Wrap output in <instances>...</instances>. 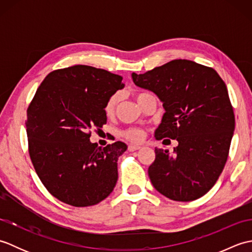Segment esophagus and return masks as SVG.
Masks as SVG:
<instances>
[{"instance_id":"34e87169","label":"esophagus","mask_w":252,"mask_h":252,"mask_svg":"<svg viewBox=\"0 0 252 252\" xmlns=\"http://www.w3.org/2000/svg\"><path fill=\"white\" fill-rule=\"evenodd\" d=\"M141 148V146L140 145H129V147H127V149H129L130 152H135V151H138V149Z\"/></svg>"}]
</instances>
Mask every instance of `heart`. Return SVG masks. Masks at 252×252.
<instances>
[{
	"mask_svg": "<svg viewBox=\"0 0 252 252\" xmlns=\"http://www.w3.org/2000/svg\"><path fill=\"white\" fill-rule=\"evenodd\" d=\"M146 94L147 93H144V92H140V93L135 94V98H136L138 104H140V101ZM119 100H120V95L114 94L112 96H110L108 100L106 101L104 110H105V114L107 116L111 117L115 115L118 104H119ZM123 136L127 138V140L133 141V142H140L143 140V137H144V131L141 129H137V127H133V129L126 130L125 132H123Z\"/></svg>",
	"mask_w": 252,
	"mask_h": 252,
	"instance_id": "obj_1",
	"label": "heart"
}]
</instances>
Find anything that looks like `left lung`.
<instances>
[{
	"label": "left lung",
	"instance_id": "obj_1",
	"mask_svg": "<svg viewBox=\"0 0 252 252\" xmlns=\"http://www.w3.org/2000/svg\"><path fill=\"white\" fill-rule=\"evenodd\" d=\"M132 79L162 101L165 112L155 137L179 143L173 154L155 148L156 158L148 168L152 184L175 201L200 198L222 173L235 130L225 83L213 68L187 60L133 72Z\"/></svg>",
	"mask_w": 252,
	"mask_h": 252
}]
</instances>
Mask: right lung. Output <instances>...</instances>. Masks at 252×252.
<instances>
[{"label":"right lung","mask_w":252,"mask_h":252,"mask_svg":"<svg viewBox=\"0 0 252 252\" xmlns=\"http://www.w3.org/2000/svg\"><path fill=\"white\" fill-rule=\"evenodd\" d=\"M125 88L122 77L85 65L58 69L46 76L27 109L29 155L51 194L74 207L104 200L118 180L122 142L101 148L91 130L107 121L105 104Z\"/></svg>","instance_id":"obj_1"}]
</instances>
